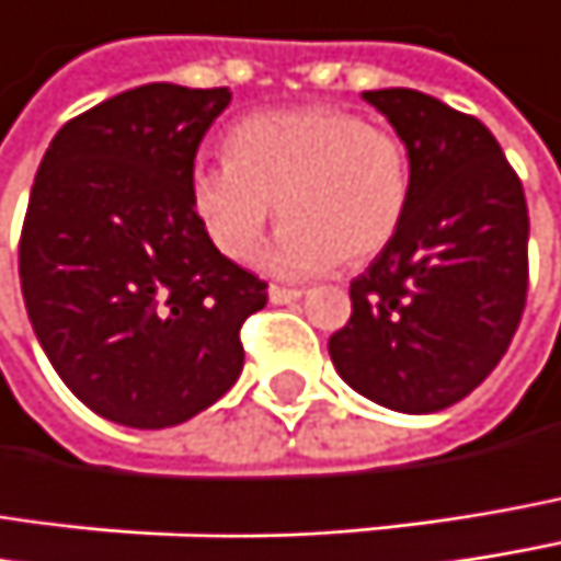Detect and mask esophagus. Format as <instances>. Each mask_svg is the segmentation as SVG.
I'll return each instance as SVG.
<instances>
[{
	"instance_id": "esophagus-1",
	"label": "esophagus",
	"mask_w": 561,
	"mask_h": 561,
	"mask_svg": "<svg viewBox=\"0 0 561 561\" xmlns=\"http://www.w3.org/2000/svg\"><path fill=\"white\" fill-rule=\"evenodd\" d=\"M305 291L301 288H285V285H270V301L273 305H288V301H298Z\"/></svg>"
}]
</instances>
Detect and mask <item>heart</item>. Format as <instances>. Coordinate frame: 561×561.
I'll return each mask as SVG.
<instances>
[{"mask_svg": "<svg viewBox=\"0 0 561 561\" xmlns=\"http://www.w3.org/2000/svg\"><path fill=\"white\" fill-rule=\"evenodd\" d=\"M228 160L195 163L188 205L211 247L247 263L273 218L270 263L308 276L373 263L404 228L411 150L394 130L340 105L260 112L228 130Z\"/></svg>", "mask_w": 561, "mask_h": 561, "instance_id": "heart-1", "label": "heart"}]
</instances>
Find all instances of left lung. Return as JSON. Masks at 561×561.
<instances>
[{"instance_id": "left-lung-1", "label": "left lung", "mask_w": 561, "mask_h": 561, "mask_svg": "<svg viewBox=\"0 0 561 561\" xmlns=\"http://www.w3.org/2000/svg\"><path fill=\"white\" fill-rule=\"evenodd\" d=\"M411 150V208L350 282L353 314L331 336L343 382L404 414L462 401L507 353L527 305V198L476 115L417 89L363 92Z\"/></svg>"}]
</instances>
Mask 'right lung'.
I'll use <instances>...</instances> for the list:
<instances>
[{
	"label": "right lung",
	"instance_id": "add662e5",
	"mask_svg": "<svg viewBox=\"0 0 561 561\" xmlns=\"http://www.w3.org/2000/svg\"><path fill=\"white\" fill-rule=\"evenodd\" d=\"M230 92L137 85L70 118L27 198L19 276L50 366L85 408L176 427L243 369L266 282L225 260L188 205V173Z\"/></svg>",
	"mask_w": 561,
	"mask_h": 561
}]
</instances>
